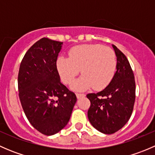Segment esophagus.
Instances as JSON below:
<instances>
[{"mask_svg":"<svg viewBox=\"0 0 155 155\" xmlns=\"http://www.w3.org/2000/svg\"><path fill=\"white\" fill-rule=\"evenodd\" d=\"M76 97H77L78 99H79V98H80V97H82L85 96L84 94H79V93H76Z\"/></svg>","mask_w":155,"mask_h":155,"instance_id":"esophagus-1","label":"esophagus"}]
</instances>
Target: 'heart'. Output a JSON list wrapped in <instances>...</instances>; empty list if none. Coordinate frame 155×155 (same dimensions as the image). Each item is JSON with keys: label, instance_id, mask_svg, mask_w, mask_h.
Returning a JSON list of instances; mask_svg holds the SVG:
<instances>
[{"label": "heart", "instance_id": "heart-1", "mask_svg": "<svg viewBox=\"0 0 155 155\" xmlns=\"http://www.w3.org/2000/svg\"><path fill=\"white\" fill-rule=\"evenodd\" d=\"M70 58L60 55L56 68L62 82L70 84L81 70V76L72 87L83 91L93 87L95 90L104 88L115 74L117 58L111 48L101 44H84L75 46L69 52Z\"/></svg>", "mask_w": 155, "mask_h": 155}]
</instances>
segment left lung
<instances>
[{"mask_svg": "<svg viewBox=\"0 0 155 155\" xmlns=\"http://www.w3.org/2000/svg\"><path fill=\"white\" fill-rule=\"evenodd\" d=\"M117 57V70L103 91L87 94L91 102L87 118L100 132L112 134L125 125L132 115L136 97L134 74L127 57L112 45Z\"/></svg>", "mask_w": 155, "mask_h": 155, "instance_id": "obj_1", "label": "left lung"}]
</instances>
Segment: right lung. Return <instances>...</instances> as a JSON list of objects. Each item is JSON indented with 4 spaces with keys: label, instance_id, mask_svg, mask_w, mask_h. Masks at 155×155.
<instances>
[{
    "label": "right lung",
    "instance_id": "right-lung-1",
    "mask_svg": "<svg viewBox=\"0 0 155 155\" xmlns=\"http://www.w3.org/2000/svg\"><path fill=\"white\" fill-rule=\"evenodd\" d=\"M63 43L40 39L28 50L18 75V96L31 124L51 136L68 124L76 96L61 82L56 60Z\"/></svg>",
    "mask_w": 155,
    "mask_h": 155
}]
</instances>
